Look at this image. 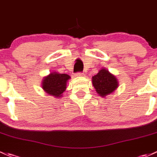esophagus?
I'll return each mask as SVG.
<instances>
[{
  "label": "esophagus",
  "instance_id": "esophagus-1",
  "mask_svg": "<svg viewBox=\"0 0 157 157\" xmlns=\"http://www.w3.org/2000/svg\"><path fill=\"white\" fill-rule=\"evenodd\" d=\"M84 74L82 73V72H77V73H76V76H77V77H80V76H83Z\"/></svg>",
  "mask_w": 157,
  "mask_h": 157
}]
</instances>
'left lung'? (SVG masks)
<instances>
[{"instance_id": "8db88e82", "label": "left lung", "mask_w": 157, "mask_h": 157, "mask_svg": "<svg viewBox=\"0 0 157 157\" xmlns=\"http://www.w3.org/2000/svg\"><path fill=\"white\" fill-rule=\"evenodd\" d=\"M93 86L101 97H105L115 90L118 86V81L115 76L107 70L103 68L96 75L92 77Z\"/></svg>"}]
</instances>
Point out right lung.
<instances>
[{
    "instance_id": "1",
    "label": "right lung",
    "mask_w": 157,
    "mask_h": 157,
    "mask_svg": "<svg viewBox=\"0 0 157 157\" xmlns=\"http://www.w3.org/2000/svg\"><path fill=\"white\" fill-rule=\"evenodd\" d=\"M70 76L66 74H59L53 72L48 77H44L42 88L50 95L59 98L62 96L63 92L66 89V82Z\"/></svg>"
}]
</instances>
